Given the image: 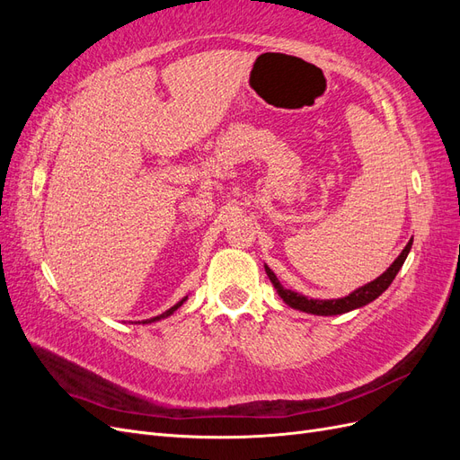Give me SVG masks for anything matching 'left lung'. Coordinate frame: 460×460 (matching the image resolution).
I'll list each match as a JSON object with an SVG mask.
<instances>
[{
  "mask_svg": "<svg viewBox=\"0 0 460 460\" xmlns=\"http://www.w3.org/2000/svg\"><path fill=\"white\" fill-rule=\"evenodd\" d=\"M411 247H412V238L409 240L405 249H402L401 255L392 264H389V269L384 274H380L378 278H376V280L357 288L355 291H351L349 296L338 297V299H313V297H307L303 294H297V291L286 289L280 284V280L276 278V274L267 267V264H264V270H267L270 282L276 289V294L282 297V301L288 305V307L301 311V313L318 314V316H333V314H343V313H349V311L365 307V305L372 303L376 297H380L384 291L389 288V284L394 282V278L397 276V272L401 270L402 262H405V259L411 252Z\"/></svg>",
  "mask_w": 460,
  "mask_h": 460,
  "instance_id": "obj_1",
  "label": "left lung"
}]
</instances>
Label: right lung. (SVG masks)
I'll return each instance as SVG.
<instances>
[{
    "mask_svg": "<svg viewBox=\"0 0 460 460\" xmlns=\"http://www.w3.org/2000/svg\"><path fill=\"white\" fill-rule=\"evenodd\" d=\"M188 299V296L186 297H182V299H180L176 305H172V307L169 309V311H164L163 314H159V316H153V318H147V320H142V324H151V323H157V320H161V318H166V316H171L176 309H180V307H182V305H184V301Z\"/></svg>",
    "mask_w": 460,
    "mask_h": 460,
    "instance_id": "1",
    "label": "right lung"
}]
</instances>
